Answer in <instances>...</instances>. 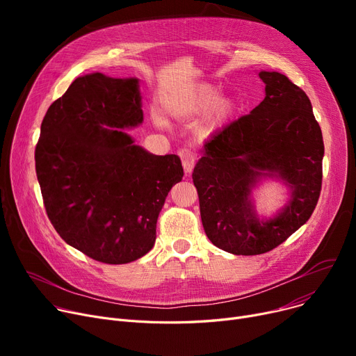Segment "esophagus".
I'll return each instance as SVG.
<instances>
[{"label": "esophagus", "mask_w": 356, "mask_h": 356, "mask_svg": "<svg viewBox=\"0 0 356 356\" xmlns=\"http://www.w3.org/2000/svg\"><path fill=\"white\" fill-rule=\"evenodd\" d=\"M179 156H180V160H181V164H183V168H184V173L191 175L192 170H193V167H195V163H196L195 153L189 148H183L179 152Z\"/></svg>", "instance_id": "1"}]
</instances>
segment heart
<instances>
[{
  "label": "heart",
  "mask_w": 356,
  "mask_h": 356,
  "mask_svg": "<svg viewBox=\"0 0 356 356\" xmlns=\"http://www.w3.org/2000/svg\"><path fill=\"white\" fill-rule=\"evenodd\" d=\"M164 108L175 120L203 114L196 125V133L200 137H209L235 115L236 101L228 95L219 97V89L208 82H196L168 93ZM153 122L160 128L167 127V121L160 114H153Z\"/></svg>",
  "instance_id": "obj_1"
}]
</instances>
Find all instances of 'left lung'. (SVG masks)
Returning a JSON list of instances; mask_svg holds the SVG:
<instances>
[{
	"mask_svg": "<svg viewBox=\"0 0 356 356\" xmlns=\"http://www.w3.org/2000/svg\"><path fill=\"white\" fill-rule=\"evenodd\" d=\"M258 76L264 101L203 144L192 175L204 232L234 255L264 254L284 242L309 220L322 188L325 147L310 99L283 73ZM266 181L288 189L270 217L257 213L253 199Z\"/></svg>",
	"mask_w": 356,
	"mask_h": 356,
	"instance_id": "left-lung-1",
	"label": "left lung"
}]
</instances>
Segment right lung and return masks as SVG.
Segmentation results:
<instances>
[{
	"instance_id": "obj_1",
	"label": "right lung",
	"mask_w": 356,
	"mask_h": 356,
	"mask_svg": "<svg viewBox=\"0 0 356 356\" xmlns=\"http://www.w3.org/2000/svg\"><path fill=\"white\" fill-rule=\"evenodd\" d=\"M140 79L95 72L72 82L43 118L35 173L66 244L105 264L152 251L156 223L183 177L179 156H156L125 129L143 124Z\"/></svg>"
}]
</instances>
